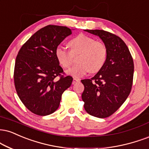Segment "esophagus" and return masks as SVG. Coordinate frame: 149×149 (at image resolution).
Masks as SVG:
<instances>
[{"mask_svg": "<svg viewBox=\"0 0 149 149\" xmlns=\"http://www.w3.org/2000/svg\"><path fill=\"white\" fill-rule=\"evenodd\" d=\"M80 79H78V78H73V82H72V84L73 85H74V84H76V83H77V82H80Z\"/></svg>", "mask_w": 149, "mask_h": 149, "instance_id": "1", "label": "esophagus"}]
</instances>
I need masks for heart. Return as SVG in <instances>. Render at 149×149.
Here are the masks:
<instances>
[{"label":"heart","mask_w":149,"mask_h":149,"mask_svg":"<svg viewBox=\"0 0 149 149\" xmlns=\"http://www.w3.org/2000/svg\"><path fill=\"white\" fill-rule=\"evenodd\" d=\"M71 51L62 46L55 48V55L63 68H69L72 64L73 55L80 53L79 64L67 71V73L75 78H81L89 72H96L103 67L107 60V49L104 43L95 41L94 38L80 34L69 41Z\"/></svg>","instance_id":"1"}]
</instances>
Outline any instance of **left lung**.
Instances as JSON below:
<instances>
[{
	"label": "left lung",
	"mask_w": 149,
	"mask_h": 149,
	"mask_svg": "<svg viewBox=\"0 0 149 149\" xmlns=\"http://www.w3.org/2000/svg\"><path fill=\"white\" fill-rule=\"evenodd\" d=\"M99 37L107 49V60L91 79L82 80L84 107L96 117L112 115L130 94L133 80L134 63L128 46L120 37L103 30H85Z\"/></svg>",
	"instance_id": "1"
}]
</instances>
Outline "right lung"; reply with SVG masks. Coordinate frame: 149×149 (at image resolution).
Wrapping results in <instances>:
<instances>
[{
    "label": "right lung",
    "instance_id": "1",
    "mask_svg": "<svg viewBox=\"0 0 149 149\" xmlns=\"http://www.w3.org/2000/svg\"><path fill=\"white\" fill-rule=\"evenodd\" d=\"M71 29L49 26L31 36L18 53L14 80L17 94L30 111L46 116L57 110L62 94L72 83V77L61 76L63 69L55 55V48Z\"/></svg>",
    "mask_w": 149,
    "mask_h": 149
}]
</instances>
